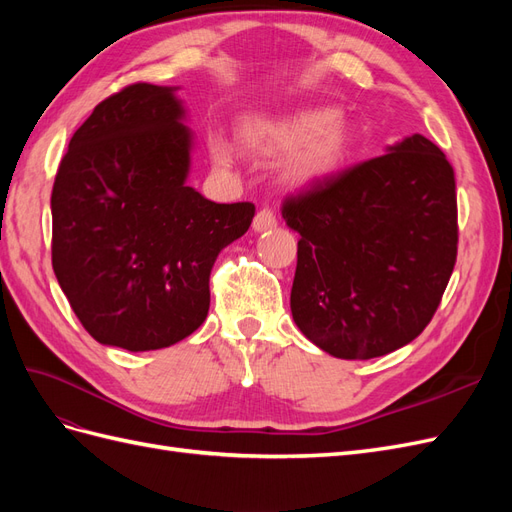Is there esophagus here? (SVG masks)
Here are the masks:
<instances>
[{"label":"esophagus","mask_w":512,"mask_h":512,"mask_svg":"<svg viewBox=\"0 0 512 512\" xmlns=\"http://www.w3.org/2000/svg\"><path fill=\"white\" fill-rule=\"evenodd\" d=\"M275 226H277V218H275V213H273L271 209H260V211L256 213L254 224H252V228H254L256 232H265V230H271V228H275Z\"/></svg>","instance_id":"1"}]
</instances>
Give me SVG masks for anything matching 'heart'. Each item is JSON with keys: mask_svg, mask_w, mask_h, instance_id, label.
<instances>
[{"mask_svg": "<svg viewBox=\"0 0 512 512\" xmlns=\"http://www.w3.org/2000/svg\"><path fill=\"white\" fill-rule=\"evenodd\" d=\"M241 145L258 156L288 153L284 179L312 185L342 168L354 149L352 123L333 108H297L282 115H250L239 123ZM209 156L215 166L230 168L241 156L239 147L220 132L209 136Z\"/></svg>", "mask_w": 512, "mask_h": 512, "instance_id": "1", "label": "heart"}]
</instances>
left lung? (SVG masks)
I'll list each match as a JSON object with an SVG mask.
<instances>
[{
	"label": "left lung",
	"instance_id": "8db88e82",
	"mask_svg": "<svg viewBox=\"0 0 512 512\" xmlns=\"http://www.w3.org/2000/svg\"><path fill=\"white\" fill-rule=\"evenodd\" d=\"M282 215L301 235L290 309L309 342L365 361L423 333L457 260L455 173L429 138L288 196Z\"/></svg>",
	"mask_w": 512,
	"mask_h": 512
}]
</instances>
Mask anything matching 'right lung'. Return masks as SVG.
Returning a JSON list of instances; mask_svg holds the SVG:
<instances>
[{
	"label": "right lung",
	"mask_w": 512,
	"mask_h": 512,
	"mask_svg": "<svg viewBox=\"0 0 512 512\" xmlns=\"http://www.w3.org/2000/svg\"><path fill=\"white\" fill-rule=\"evenodd\" d=\"M177 87L136 83L74 132L53 194V271L85 331L130 352L168 348L209 312V275L252 203L190 188L192 130Z\"/></svg>",
	"instance_id": "obj_1"
}]
</instances>
